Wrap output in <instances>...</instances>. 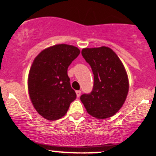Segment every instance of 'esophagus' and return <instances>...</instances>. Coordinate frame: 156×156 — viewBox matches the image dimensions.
<instances>
[{"instance_id":"34e87169","label":"esophagus","mask_w":156,"mask_h":156,"mask_svg":"<svg viewBox=\"0 0 156 156\" xmlns=\"http://www.w3.org/2000/svg\"><path fill=\"white\" fill-rule=\"evenodd\" d=\"M81 90H77L76 91V94H77V97H79L80 96H81Z\"/></svg>"}]
</instances>
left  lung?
<instances>
[{
    "mask_svg": "<svg viewBox=\"0 0 156 156\" xmlns=\"http://www.w3.org/2000/svg\"><path fill=\"white\" fill-rule=\"evenodd\" d=\"M81 54L90 66L94 86L80 99L90 115L105 119L114 115L123 106L128 92V78L123 64L106 47L83 49Z\"/></svg>",
    "mask_w": 156,
    "mask_h": 156,
    "instance_id": "8db88e82",
    "label": "left lung"
}]
</instances>
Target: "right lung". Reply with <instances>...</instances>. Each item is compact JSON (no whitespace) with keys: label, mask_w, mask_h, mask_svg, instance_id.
I'll return each mask as SVG.
<instances>
[{"label":"right lung","mask_w":156,"mask_h":156,"mask_svg":"<svg viewBox=\"0 0 156 156\" xmlns=\"http://www.w3.org/2000/svg\"><path fill=\"white\" fill-rule=\"evenodd\" d=\"M79 53L72 45L58 44L45 49L34 59L29 71V93L34 108L44 119L62 118L76 99L67 72Z\"/></svg>","instance_id":"right-lung-1"}]
</instances>
